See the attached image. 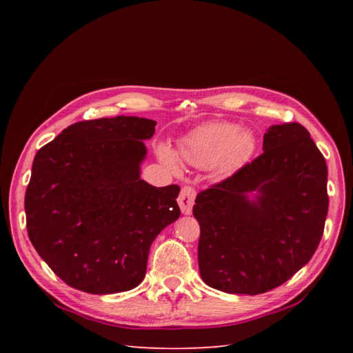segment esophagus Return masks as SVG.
Returning <instances> with one entry per match:
<instances>
[{
	"mask_svg": "<svg viewBox=\"0 0 353 353\" xmlns=\"http://www.w3.org/2000/svg\"><path fill=\"white\" fill-rule=\"evenodd\" d=\"M194 200H196V190L193 187L185 185L181 188V193L178 196V205L184 215H190L191 210H193Z\"/></svg>",
	"mask_w": 353,
	"mask_h": 353,
	"instance_id": "esophagus-1",
	"label": "esophagus"
}]
</instances>
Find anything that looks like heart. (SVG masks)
<instances>
[{
  "label": "heart",
  "mask_w": 353,
  "mask_h": 353,
  "mask_svg": "<svg viewBox=\"0 0 353 353\" xmlns=\"http://www.w3.org/2000/svg\"><path fill=\"white\" fill-rule=\"evenodd\" d=\"M256 150V138L248 130L230 122H212L194 130L179 143V156L185 162L208 168L215 165L222 174H232L248 163ZM162 162L174 172L179 170L178 154L169 145H159Z\"/></svg>",
  "instance_id": "1"
}]
</instances>
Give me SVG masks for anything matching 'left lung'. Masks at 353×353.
I'll return each mask as SVG.
<instances>
[{
  "mask_svg": "<svg viewBox=\"0 0 353 353\" xmlns=\"http://www.w3.org/2000/svg\"><path fill=\"white\" fill-rule=\"evenodd\" d=\"M263 153L200 191L203 281L232 294H261L305 266L321 241L328 212L327 163L305 126L274 125ZM258 190L256 201L247 194Z\"/></svg>",
  "mask_w": 353,
  "mask_h": 353,
  "instance_id": "left-lung-1",
  "label": "left lung"
}]
</instances>
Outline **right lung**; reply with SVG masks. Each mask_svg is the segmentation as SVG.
I'll list each match as a JSON object with an SVG mask.
<instances>
[{
    "label": "right lung",
    "mask_w": 353,
    "mask_h": 353,
    "mask_svg": "<svg viewBox=\"0 0 353 353\" xmlns=\"http://www.w3.org/2000/svg\"><path fill=\"white\" fill-rule=\"evenodd\" d=\"M156 122H77L41 147L25 194L26 228L57 276L91 294L128 292L145 275L153 240L181 215L179 187L140 178Z\"/></svg>",
    "instance_id": "right-lung-1"
}]
</instances>
